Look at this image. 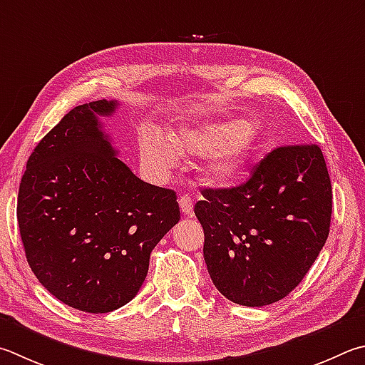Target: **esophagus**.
Segmentation results:
<instances>
[{"mask_svg": "<svg viewBox=\"0 0 365 365\" xmlns=\"http://www.w3.org/2000/svg\"><path fill=\"white\" fill-rule=\"evenodd\" d=\"M178 205H180L182 214L185 215L193 214V200H191L188 195H183L180 200H178Z\"/></svg>", "mask_w": 365, "mask_h": 365, "instance_id": "obj_1", "label": "esophagus"}]
</instances>
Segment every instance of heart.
<instances>
[{"instance_id":"b5f03b06","label":"heart","mask_w":365,"mask_h":365,"mask_svg":"<svg viewBox=\"0 0 365 365\" xmlns=\"http://www.w3.org/2000/svg\"><path fill=\"white\" fill-rule=\"evenodd\" d=\"M260 148V132L240 121L227 124H188L170 130L168 138L147 129L140 134L142 161L156 172H169L178 158L207 156L204 180L214 187H228L240 178Z\"/></svg>"}]
</instances>
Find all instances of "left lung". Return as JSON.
Here are the masks:
<instances>
[{"mask_svg":"<svg viewBox=\"0 0 365 365\" xmlns=\"http://www.w3.org/2000/svg\"><path fill=\"white\" fill-rule=\"evenodd\" d=\"M195 214L214 286L244 307H264L302 282L327 241L332 185L317 145H286L246 183L204 188Z\"/></svg>","mask_w":365,"mask_h":365,"instance_id":"8db88e82","label":"left lung"}]
</instances>
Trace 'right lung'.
Here are the masks:
<instances>
[{
	"label": "right lung",
	"mask_w": 365,
	"mask_h": 365,
	"mask_svg": "<svg viewBox=\"0 0 365 365\" xmlns=\"http://www.w3.org/2000/svg\"><path fill=\"white\" fill-rule=\"evenodd\" d=\"M116 101L79 105L33 150L19 187L17 222L38 281L86 313L129 303L150 254L180 220L175 191L155 187L118 160L98 116Z\"/></svg>",
	"instance_id": "add662e5"
}]
</instances>
